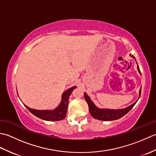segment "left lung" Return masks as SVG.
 <instances>
[{"label":"left lung","instance_id":"left-lung-1","mask_svg":"<svg viewBox=\"0 0 156 156\" xmlns=\"http://www.w3.org/2000/svg\"><path fill=\"white\" fill-rule=\"evenodd\" d=\"M130 56L135 59V57L133 55L130 54ZM137 69H138L139 72H140V74H141L140 69V68H139L138 66H137ZM141 91V88L140 90V95H139V98H140V97ZM84 98H85L86 101L87 102L88 105V108H89V112H90V113L92 117L96 119H98V120L105 121L117 120V119H119L121 117H123L124 115L127 114V112L134 107V105L136 104V102L138 101L137 100L136 102H134L133 104H132L131 105L129 106V107H126L125 108L107 109V108H101L97 107V106L94 105V102L91 101L90 98L88 97L86 92H84Z\"/></svg>","mask_w":156,"mask_h":156}]
</instances>
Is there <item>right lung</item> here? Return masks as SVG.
Segmentation results:
<instances>
[{"instance_id":"obj_1","label":"right lung","mask_w":156,"mask_h":156,"mask_svg":"<svg viewBox=\"0 0 156 156\" xmlns=\"http://www.w3.org/2000/svg\"><path fill=\"white\" fill-rule=\"evenodd\" d=\"M76 88L77 87H73L64 92V93L62 95V101L60 104L54 110H37V109L31 108L25 105H24L32 114L35 115L36 117L43 119V120L48 121L63 120V119H65L66 113H67L69 97Z\"/></svg>"}]
</instances>
